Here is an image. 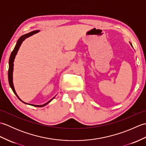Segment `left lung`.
I'll use <instances>...</instances> for the list:
<instances>
[{
    "label": "left lung",
    "mask_w": 146,
    "mask_h": 146,
    "mask_svg": "<svg viewBox=\"0 0 146 146\" xmlns=\"http://www.w3.org/2000/svg\"><path fill=\"white\" fill-rule=\"evenodd\" d=\"M129 43H130V44H131V46H132V47L133 48V46H132V43H131V42H129Z\"/></svg>",
    "instance_id": "left-lung-1"
}]
</instances>
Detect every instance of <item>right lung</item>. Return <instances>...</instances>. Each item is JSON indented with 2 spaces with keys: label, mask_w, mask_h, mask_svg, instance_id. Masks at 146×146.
Returning <instances> with one entry per match:
<instances>
[{
  "label": "right lung",
  "mask_w": 146,
  "mask_h": 146,
  "mask_svg": "<svg viewBox=\"0 0 146 146\" xmlns=\"http://www.w3.org/2000/svg\"><path fill=\"white\" fill-rule=\"evenodd\" d=\"M38 32H39V30H36V31H31V33H29L27 34H26V35H23L22 36H21L19 39L17 40L16 44H15V48L14 49V50L12 51V52H11V54L10 56V58H9V71H8V79H9V85H10L11 88H12V91L15 94V95L17 96V98L19 99V100L23 102L24 104H27V105H32V106L34 107H44L45 105H47L48 104H49V102L51 101H52L53 99L55 97H54L52 99H51L50 100H49L48 102H46V104H43V105H34V104H27L26 103V102H23V100H21L20 98L19 97V96L17 95L16 92H15V88H14V84H13V70H14V59L15 58V56H16L17 53V51H19V49L20 46L21 45L22 43L25 40L26 38H29V37L33 36V35H35V34L38 33Z\"/></svg>",
  "instance_id": "obj_1"
}]
</instances>
